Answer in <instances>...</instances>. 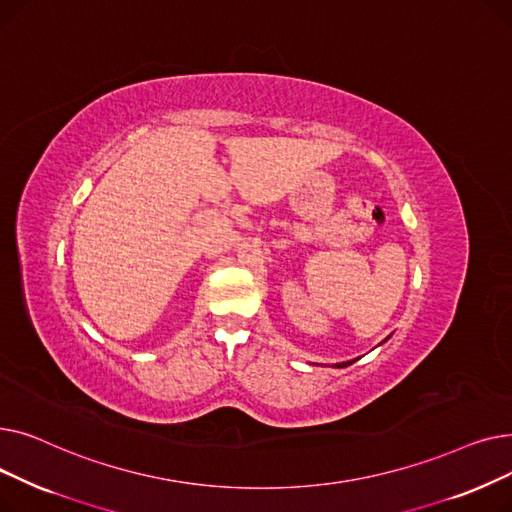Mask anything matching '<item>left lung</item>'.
Masks as SVG:
<instances>
[{"mask_svg": "<svg viewBox=\"0 0 512 512\" xmlns=\"http://www.w3.org/2000/svg\"><path fill=\"white\" fill-rule=\"evenodd\" d=\"M388 338H390V336H388ZM388 338H386V340H388ZM386 340H384V342H386ZM353 363H355V361H346V363H336V367H346V365H353Z\"/></svg>", "mask_w": 512, "mask_h": 512, "instance_id": "1", "label": "left lung"}]
</instances>
